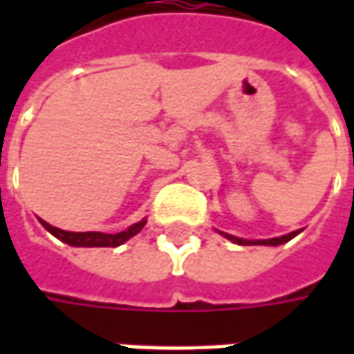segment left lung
<instances>
[{
    "instance_id": "8db88e82",
    "label": "left lung",
    "mask_w": 354,
    "mask_h": 354,
    "mask_svg": "<svg viewBox=\"0 0 354 354\" xmlns=\"http://www.w3.org/2000/svg\"><path fill=\"white\" fill-rule=\"evenodd\" d=\"M225 234V232H223ZM299 234V230H295V232H290V234H286V236H279V238H270V240H256V242H252V240H242V238L232 236V234H225L228 240H232V242H236V244H242V246H248V244H258V246H278V244H283V242H288V240H292L293 236H297Z\"/></svg>"
}]
</instances>
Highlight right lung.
<instances>
[{
  "label": "right lung",
  "mask_w": 354,
  "mask_h": 354,
  "mask_svg": "<svg viewBox=\"0 0 354 354\" xmlns=\"http://www.w3.org/2000/svg\"><path fill=\"white\" fill-rule=\"evenodd\" d=\"M41 225L47 228L53 236H57L62 242L71 244V246H86V248H116L120 244H124L126 240L136 236L145 225V221H140L136 225H131L128 230L118 232V234H104V232H68V230H61L57 226H50L45 221H41Z\"/></svg>",
  "instance_id": "obj_1"
}]
</instances>
